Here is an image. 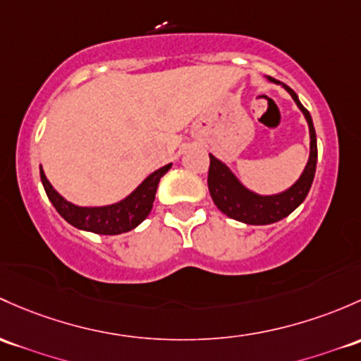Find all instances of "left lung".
Wrapping results in <instances>:
<instances>
[{"label": "left lung", "instance_id": "left-lung-1", "mask_svg": "<svg viewBox=\"0 0 361 361\" xmlns=\"http://www.w3.org/2000/svg\"><path fill=\"white\" fill-rule=\"evenodd\" d=\"M267 79L270 82L282 86L290 94L292 100L295 102L302 116H305L310 128V157L301 176L287 190L273 193V195H261V193H256L245 187L225 162L209 154L211 164L209 176H207V187H209V193L212 200H214L216 207L223 214L228 216V218L237 219V221L245 223V225H271V223L287 218L306 199L311 183H313L314 171H317V133H314L310 112L302 107L294 90L270 78V75H267Z\"/></svg>", "mask_w": 361, "mask_h": 361}]
</instances>
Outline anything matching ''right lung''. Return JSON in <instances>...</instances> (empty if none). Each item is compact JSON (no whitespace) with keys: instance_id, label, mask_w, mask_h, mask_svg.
I'll return each mask as SVG.
<instances>
[{"instance_id":"right-lung-1","label":"right lung","mask_w":361,"mask_h":361,"mask_svg":"<svg viewBox=\"0 0 361 361\" xmlns=\"http://www.w3.org/2000/svg\"><path fill=\"white\" fill-rule=\"evenodd\" d=\"M171 166L173 164L169 162V164L155 169L130 195H126L119 202L93 207L78 206V204H72L67 199H63L51 187L43 168H39V176L53 207L67 223H71L72 226L79 230L93 231L98 235H119L136 228L150 214L159 181L171 169Z\"/></svg>"}]
</instances>
